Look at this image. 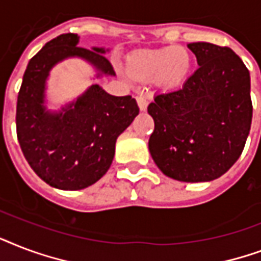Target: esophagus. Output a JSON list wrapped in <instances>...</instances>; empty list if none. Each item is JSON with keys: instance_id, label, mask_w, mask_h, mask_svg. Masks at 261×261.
I'll return each instance as SVG.
<instances>
[{"instance_id": "1", "label": "esophagus", "mask_w": 261, "mask_h": 261, "mask_svg": "<svg viewBox=\"0 0 261 261\" xmlns=\"http://www.w3.org/2000/svg\"><path fill=\"white\" fill-rule=\"evenodd\" d=\"M137 105H139V109H140L141 112H145L147 110V106H148V98L145 96V95L140 94L136 96Z\"/></svg>"}]
</instances>
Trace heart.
Listing matches in <instances>:
<instances>
[{
	"label": "heart",
	"instance_id": "1",
	"mask_svg": "<svg viewBox=\"0 0 261 261\" xmlns=\"http://www.w3.org/2000/svg\"><path fill=\"white\" fill-rule=\"evenodd\" d=\"M191 66V53L179 46L141 50L128 60V70L133 77L137 80L156 77V82L166 88L179 86L188 77Z\"/></svg>",
	"mask_w": 261,
	"mask_h": 261
}]
</instances>
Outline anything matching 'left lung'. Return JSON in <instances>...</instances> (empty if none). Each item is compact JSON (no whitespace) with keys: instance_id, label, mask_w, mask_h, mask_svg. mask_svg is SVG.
Here are the masks:
<instances>
[{"instance_id":"1","label":"left lung","mask_w":261,"mask_h":261,"mask_svg":"<svg viewBox=\"0 0 261 261\" xmlns=\"http://www.w3.org/2000/svg\"><path fill=\"white\" fill-rule=\"evenodd\" d=\"M199 68L182 88L158 94L148 105L155 128L148 148L170 178L204 182L237 162L252 124L250 77L226 46L189 43Z\"/></svg>"}]
</instances>
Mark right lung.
Returning <instances> with one entry per match:
<instances>
[{"label":"right lung","mask_w":261,"mask_h":261,"mask_svg":"<svg viewBox=\"0 0 261 261\" xmlns=\"http://www.w3.org/2000/svg\"><path fill=\"white\" fill-rule=\"evenodd\" d=\"M77 34H62L44 44L24 72L16 108L17 140L30 166L50 187L79 191L106 174L117 137L139 114L130 96H113L91 86L60 113L43 106L48 70L68 57H82L100 73L114 69L103 48L79 47Z\"/></svg>","instance_id":"obj_1"}]
</instances>
